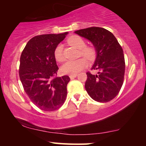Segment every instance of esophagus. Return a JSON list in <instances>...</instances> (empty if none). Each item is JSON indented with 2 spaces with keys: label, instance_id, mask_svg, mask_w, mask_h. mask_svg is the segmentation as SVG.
<instances>
[{
  "label": "esophagus",
  "instance_id": "esophagus-1",
  "mask_svg": "<svg viewBox=\"0 0 146 146\" xmlns=\"http://www.w3.org/2000/svg\"><path fill=\"white\" fill-rule=\"evenodd\" d=\"M77 76V74H73V75H70L69 77L71 78V79H72L75 78V77H76Z\"/></svg>",
  "mask_w": 146,
  "mask_h": 146
}]
</instances>
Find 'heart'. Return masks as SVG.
Segmentation results:
<instances>
[{
  "mask_svg": "<svg viewBox=\"0 0 146 146\" xmlns=\"http://www.w3.org/2000/svg\"><path fill=\"white\" fill-rule=\"evenodd\" d=\"M68 44L79 50L80 55L86 58L89 61H93L96 58V48L93 46H85V42L82 37L78 35H72L67 39ZM54 57L56 61L62 62L64 61L63 45L58 44L54 50ZM87 66V61L84 58L77 60H69L66 61L61 68L64 74H77Z\"/></svg>",
  "mask_w": 146,
  "mask_h": 146,
  "instance_id": "1",
  "label": "heart"
}]
</instances>
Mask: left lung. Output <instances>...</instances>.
Returning <instances> with one entry per match:
<instances>
[{
    "mask_svg": "<svg viewBox=\"0 0 146 146\" xmlns=\"http://www.w3.org/2000/svg\"><path fill=\"white\" fill-rule=\"evenodd\" d=\"M75 33L90 40L97 50L91 69L98 72L96 75L87 73V93L96 102H110L117 96L123 83L125 64L121 45L110 31L102 27H89Z\"/></svg>",
    "mask_w": 146,
    "mask_h": 146,
    "instance_id": "1",
    "label": "left lung"
}]
</instances>
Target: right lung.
I'll use <instances>...</instances> for the list:
<instances>
[{
	"label": "right lung",
	"mask_w": 146,
	"mask_h": 146,
	"mask_svg": "<svg viewBox=\"0 0 146 146\" xmlns=\"http://www.w3.org/2000/svg\"><path fill=\"white\" fill-rule=\"evenodd\" d=\"M67 34L34 36L21 55L19 77L24 90L31 102L45 111L61 108L67 97L70 78L67 75L56 77L59 67L54 50Z\"/></svg>",
	"instance_id": "obj_1"
}]
</instances>
